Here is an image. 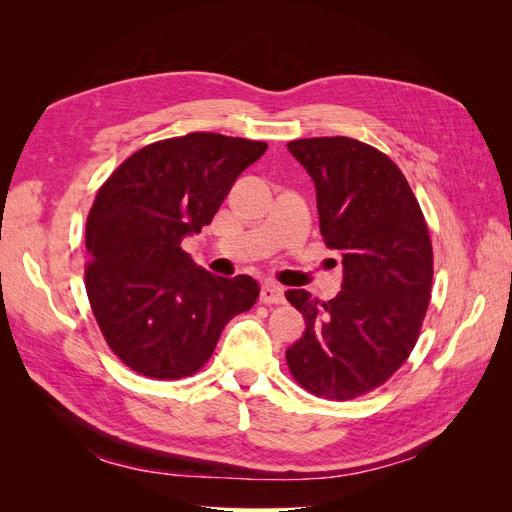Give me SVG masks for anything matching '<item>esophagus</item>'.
Wrapping results in <instances>:
<instances>
[{"label": "esophagus", "mask_w": 512, "mask_h": 512, "mask_svg": "<svg viewBox=\"0 0 512 512\" xmlns=\"http://www.w3.org/2000/svg\"><path fill=\"white\" fill-rule=\"evenodd\" d=\"M260 301L267 303V305H280V303H284L286 301L284 288L273 284V282H267L265 286L260 288Z\"/></svg>", "instance_id": "esophagus-1"}]
</instances>
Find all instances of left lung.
I'll list each match as a JSON object with an SVG mask.
<instances>
[{
  "instance_id": "left-lung-1",
  "label": "left lung",
  "mask_w": 512,
  "mask_h": 512,
  "mask_svg": "<svg viewBox=\"0 0 512 512\" xmlns=\"http://www.w3.org/2000/svg\"><path fill=\"white\" fill-rule=\"evenodd\" d=\"M288 151L314 179L320 235L342 254L344 284L331 301L286 292L305 318L286 361L305 391L346 401L378 389L416 346L431 299L429 230L404 173L376 147L320 136Z\"/></svg>"
}]
</instances>
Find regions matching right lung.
Instances as JSON below:
<instances>
[{
  "mask_svg": "<svg viewBox=\"0 0 512 512\" xmlns=\"http://www.w3.org/2000/svg\"><path fill=\"white\" fill-rule=\"evenodd\" d=\"M267 143L192 132L121 162L87 215L85 288L119 359L147 378L179 380L203 367L228 324L252 309L254 277L194 265L181 239L211 224Z\"/></svg>",
  "mask_w": 512,
  "mask_h": 512,
  "instance_id": "obj_1",
  "label": "right lung"
}]
</instances>
